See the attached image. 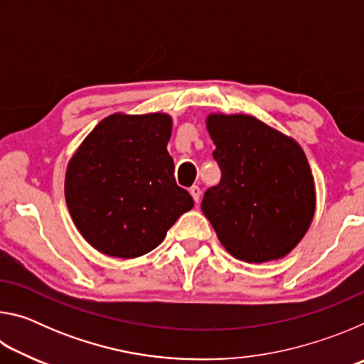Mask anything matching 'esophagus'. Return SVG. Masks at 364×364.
<instances>
[{
    "label": "esophagus",
    "instance_id": "esophagus-1",
    "mask_svg": "<svg viewBox=\"0 0 364 364\" xmlns=\"http://www.w3.org/2000/svg\"><path fill=\"white\" fill-rule=\"evenodd\" d=\"M189 193H191V196H193V199H194L196 202H199V200H200V194H202V191H200V188H199V186H191V188H189Z\"/></svg>",
    "mask_w": 364,
    "mask_h": 364
}]
</instances>
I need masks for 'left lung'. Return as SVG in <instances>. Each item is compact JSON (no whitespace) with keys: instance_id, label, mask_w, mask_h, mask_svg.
Wrapping results in <instances>:
<instances>
[{"instance_id":"left-lung-1","label":"left lung","mask_w":364,"mask_h":364,"mask_svg":"<svg viewBox=\"0 0 364 364\" xmlns=\"http://www.w3.org/2000/svg\"><path fill=\"white\" fill-rule=\"evenodd\" d=\"M207 130L221 180L202 212L223 247L247 263L287 255L315 215V183L305 152L255 117L212 114Z\"/></svg>"}]
</instances>
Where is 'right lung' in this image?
Segmentation results:
<instances>
[{
    "label": "right lung",
    "mask_w": 364,
    "mask_h": 364,
    "mask_svg": "<svg viewBox=\"0 0 364 364\" xmlns=\"http://www.w3.org/2000/svg\"><path fill=\"white\" fill-rule=\"evenodd\" d=\"M170 136L167 114H114L97 123L70 159L67 207L82 236L102 254H147L194 207L175 181Z\"/></svg>",
    "instance_id": "add662e5"
}]
</instances>
